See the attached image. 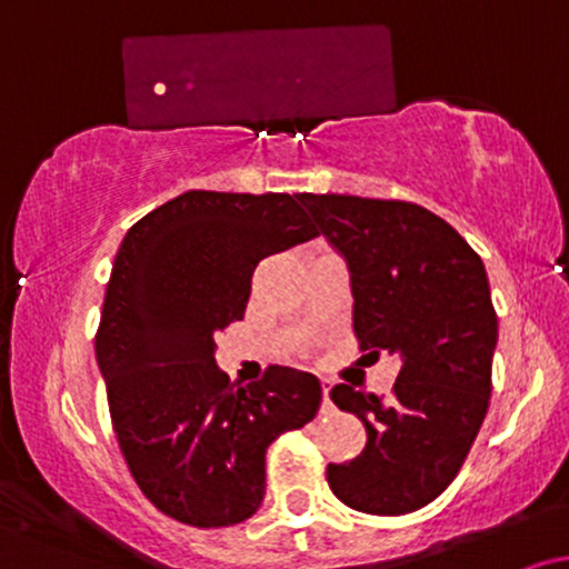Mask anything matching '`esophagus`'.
Returning <instances> with one entry per match:
<instances>
[{
  "label": "esophagus",
  "instance_id": "1",
  "mask_svg": "<svg viewBox=\"0 0 569 569\" xmlns=\"http://www.w3.org/2000/svg\"><path fill=\"white\" fill-rule=\"evenodd\" d=\"M321 388H323V411H331V398H329L331 382H329V380H323V382H321Z\"/></svg>",
  "mask_w": 569,
  "mask_h": 569
}]
</instances>
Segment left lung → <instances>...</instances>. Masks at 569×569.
Wrapping results in <instances>:
<instances>
[{"mask_svg": "<svg viewBox=\"0 0 569 569\" xmlns=\"http://www.w3.org/2000/svg\"><path fill=\"white\" fill-rule=\"evenodd\" d=\"M350 267L358 350L401 358L390 396L335 385L331 401L367 428L326 481L345 506L398 516L452 485L492 396L498 316L485 262L428 208L356 194H299Z\"/></svg>", "mask_w": 569, "mask_h": 569, "instance_id": "1", "label": "left lung"}]
</instances>
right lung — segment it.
I'll return each instance as SVG.
<instances>
[{"instance_id": "add662e5", "label": "right lung", "mask_w": 569, "mask_h": 569, "mask_svg": "<svg viewBox=\"0 0 569 569\" xmlns=\"http://www.w3.org/2000/svg\"><path fill=\"white\" fill-rule=\"evenodd\" d=\"M299 200L189 189L136 221L114 257L96 331L109 415L143 498L181 525L257 513L267 447L321 407L316 375L270 367L234 388L213 361L257 264L318 234Z\"/></svg>"}]
</instances>
